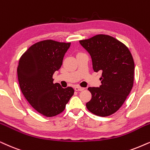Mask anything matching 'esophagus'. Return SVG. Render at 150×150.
Wrapping results in <instances>:
<instances>
[{
    "instance_id": "obj_1",
    "label": "esophagus",
    "mask_w": 150,
    "mask_h": 150,
    "mask_svg": "<svg viewBox=\"0 0 150 150\" xmlns=\"http://www.w3.org/2000/svg\"><path fill=\"white\" fill-rule=\"evenodd\" d=\"M84 89V88L83 87H79V86H75V90L77 91H83Z\"/></svg>"
}]
</instances>
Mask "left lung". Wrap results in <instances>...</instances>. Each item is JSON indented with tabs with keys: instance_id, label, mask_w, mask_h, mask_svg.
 I'll return each instance as SVG.
<instances>
[{
	"instance_id": "8db88e82",
	"label": "left lung",
	"mask_w": 150,
	"mask_h": 150,
	"mask_svg": "<svg viewBox=\"0 0 150 150\" xmlns=\"http://www.w3.org/2000/svg\"><path fill=\"white\" fill-rule=\"evenodd\" d=\"M79 43L91 57L93 71L102 73L100 87L88 88L92 98L86 108L98 116L112 115L122 107L133 87V57L124 43L109 35H98Z\"/></svg>"
}]
</instances>
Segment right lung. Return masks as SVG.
<instances>
[{"mask_svg": "<svg viewBox=\"0 0 150 150\" xmlns=\"http://www.w3.org/2000/svg\"><path fill=\"white\" fill-rule=\"evenodd\" d=\"M71 43L48 39L33 44L21 57L17 68L20 88L35 110L46 117L61 113L73 96L72 87L53 83L52 75L61 68Z\"/></svg>", "mask_w": 150, "mask_h": 150, "instance_id": "obj_1", "label": "right lung"}]
</instances>
